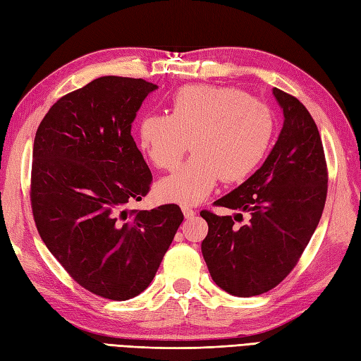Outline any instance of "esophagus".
<instances>
[{"label":"esophagus","instance_id":"esophagus-1","mask_svg":"<svg viewBox=\"0 0 361 361\" xmlns=\"http://www.w3.org/2000/svg\"><path fill=\"white\" fill-rule=\"evenodd\" d=\"M181 211H183V214H184V216H186V219H192V216L197 214L194 209L189 207V206H181Z\"/></svg>","mask_w":361,"mask_h":361}]
</instances>
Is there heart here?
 I'll return each instance as SVG.
<instances>
[{"mask_svg":"<svg viewBox=\"0 0 361 361\" xmlns=\"http://www.w3.org/2000/svg\"><path fill=\"white\" fill-rule=\"evenodd\" d=\"M275 133L272 109L229 86L192 85L169 102V116L147 114L138 124V145L158 169L172 171L189 149L186 164L157 184L175 203L203 201L216 183H240L263 163Z\"/></svg>","mask_w":361,"mask_h":361,"instance_id":"heart-1","label":"heart"}]
</instances>
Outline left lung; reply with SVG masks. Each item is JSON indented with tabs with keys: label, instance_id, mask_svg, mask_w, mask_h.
<instances>
[{
	"label": "left lung",
	"instance_id": "left-lung-1",
	"mask_svg": "<svg viewBox=\"0 0 361 361\" xmlns=\"http://www.w3.org/2000/svg\"><path fill=\"white\" fill-rule=\"evenodd\" d=\"M283 109V129L259 169L215 201L249 212L237 216L201 211L207 235L201 252L212 280L235 297L264 294L294 269L322 219L328 194V167L317 124L295 97L274 87Z\"/></svg>",
	"mask_w": 361,
	"mask_h": 361
}]
</instances>
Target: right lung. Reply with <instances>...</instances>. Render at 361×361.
<instances>
[{
	"mask_svg": "<svg viewBox=\"0 0 361 361\" xmlns=\"http://www.w3.org/2000/svg\"><path fill=\"white\" fill-rule=\"evenodd\" d=\"M141 78L102 77L61 97L33 141L30 203L41 240L72 279L103 298L141 294L183 221L177 204L129 211L152 173L130 135Z\"/></svg>",
	"mask_w": 361,
	"mask_h": 361,
	"instance_id": "right-lung-1",
	"label": "right lung"
}]
</instances>
